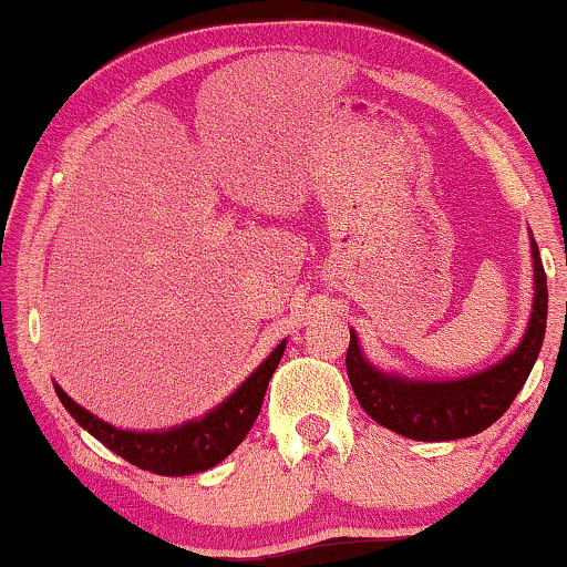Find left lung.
I'll return each mask as SVG.
<instances>
[{
    "mask_svg": "<svg viewBox=\"0 0 567 567\" xmlns=\"http://www.w3.org/2000/svg\"><path fill=\"white\" fill-rule=\"evenodd\" d=\"M533 262L535 305L523 343L505 361L477 375H470V379L424 383L385 375L365 363L355 332H350L346 353L348 381L368 416L401 436L416 439V442H454V439L474 436L492 426L512 406L543 348L547 280L535 239Z\"/></svg>",
    "mask_w": 567,
    "mask_h": 567,
    "instance_id": "left-lung-1",
    "label": "left lung"
}]
</instances>
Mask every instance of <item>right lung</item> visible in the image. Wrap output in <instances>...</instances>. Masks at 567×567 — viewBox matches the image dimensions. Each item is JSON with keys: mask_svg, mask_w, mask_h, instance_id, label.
<instances>
[{"mask_svg": "<svg viewBox=\"0 0 567 567\" xmlns=\"http://www.w3.org/2000/svg\"><path fill=\"white\" fill-rule=\"evenodd\" d=\"M282 353L285 340L221 406L206 413L204 419L168 431H148V434L123 431L105 424V421L95 419L83 406H78L60 385H55V391L62 406L73 413L78 424L90 431L111 452L123 456L125 462L136 464L146 472L164 474V477H184V474H199L212 470L214 464L227 460L245 442L251 424L259 416V409H262L267 383L272 379Z\"/></svg>", "mask_w": 567, "mask_h": 567, "instance_id": "1", "label": "right lung"}]
</instances>
